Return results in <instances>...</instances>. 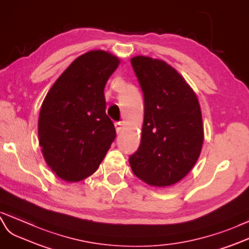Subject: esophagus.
<instances>
[{"label": "esophagus", "instance_id": "esophagus-1", "mask_svg": "<svg viewBox=\"0 0 249 249\" xmlns=\"http://www.w3.org/2000/svg\"><path fill=\"white\" fill-rule=\"evenodd\" d=\"M114 127H116L117 133H120L121 130H122V123H121V122H116V123H114Z\"/></svg>", "mask_w": 249, "mask_h": 249}]
</instances>
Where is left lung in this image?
Listing matches in <instances>:
<instances>
[{
	"mask_svg": "<svg viewBox=\"0 0 249 249\" xmlns=\"http://www.w3.org/2000/svg\"><path fill=\"white\" fill-rule=\"evenodd\" d=\"M144 97L139 148L129 157L139 179L157 187L183 179L200 156L204 140L199 101L177 70L161 60H130Z\"/></svg>",
	"mask_w": 249,
	"mask_h": 249,
	"instance_id": "obj_1",
	"label": "left lung"
}]
</instances>
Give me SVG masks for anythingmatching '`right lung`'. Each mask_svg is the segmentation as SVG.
Masks as SVG:
<instances>
[{"label": "right lung", "instance_id": "1", "mask_svg": "<svg viewBox=\"0 0 249 249\" xmlns=\"http://www.w3.org/2000/svg\"><path fill=\"white\" fill-rule=\"evenodd\" d=\"M116 56L93 50L79 56L50 88L39 117V140L48 166L61 179L92 175L117 137L105 112L104 88Z\"/></svg>", "mask_w": 249, "mask_h": 249}]
</instances>
